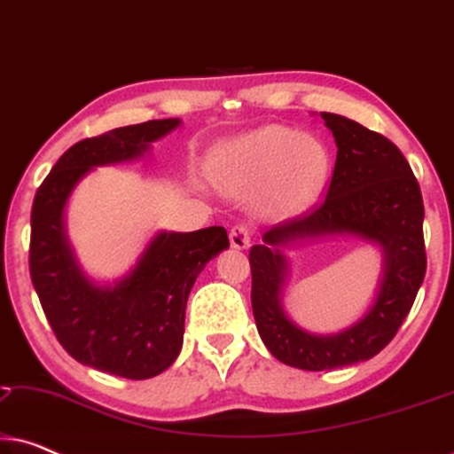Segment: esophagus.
I'll return each instance as SVG.
<instances>
[{"mask_svg":"<svg viewBox=\"0 0 454 454\" xmlns=\"http://www.w3.org/2000/svg\"><path fill=\"white\" fill-rule=\"evenodd\" d=\"M229 239H231L233 247H238V250H244V247L250 246L252 227L246 225V223H238V225H233L231 231H229Z\"/></svg>","mask_w":454,"mask_h":454,"instance_id":"obj_1","label":"esophagus"}]
</instances>
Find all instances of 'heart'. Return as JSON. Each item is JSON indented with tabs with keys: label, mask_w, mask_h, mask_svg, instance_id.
I'll return each instance as SVG.
<instances>
[{
	"label": "heart",
	"mask_w": 454,
	"mask_h": 454,
	"mask_svg": "<svg viewBox=\"0 0 454 454\" xmlns=\"http://www.w3.org/2000/svg\"><path fill=\"white\" fill-rule=\"evenodd\" d=\"M328 171V154L318 140L283 126H266L244 136L221 159L223 182L241 188L275 176L272 202L283 213L306 208Z\"/></svg>",
	"instance_id": "b5f03b06"
}]
</instances>
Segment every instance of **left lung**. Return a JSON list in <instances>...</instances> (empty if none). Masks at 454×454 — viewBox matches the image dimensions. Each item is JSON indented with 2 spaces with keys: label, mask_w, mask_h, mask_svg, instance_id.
<instances>
[{
  "label": "left lung",
  "mask_w": 454,
  "mask_h": 454,
  "mask_svg": "<svg viewBox=\"0 0 454 454\" xmlns=\"http://www.w3.org/2000/svg\"><path fill=\"white\" fill-rule=\"evenodd\" d=\"M337 142L325 200L278 223L252 246V309L260 337L278 362L322 372L374 357L399 331L426 277L424 200L407 159L388 138L343 115L322 114ZM325 232H353L380 243L385 278L375 306L347 332L318 338L297 329L278 306L284 259L278 246Z\"/></svg>",
  "instance_id": "1"
}]
</instances>
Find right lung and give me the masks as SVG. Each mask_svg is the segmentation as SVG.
I'll list each match as a JSON object with an SVG mask.
<instances>
[{"label":"right lung","instance_id":"1","mask_svg":"<svg viewBox=\"0 0 454 454\" xmlns=\"http://www.w3.org/2000/svg\"><path fill=\"white\" fill-rule=\"evenodd\" d=\"M177 126L179 120H151L76 142L43 179L30 210V278L53 334L76 362L129 380L157 376L176 362L190 289L208 260L229 247L225 227L159 233L132 275L115 287H97L74 262L61 213L92 167L140 157Z\"/></svg>","mask_w":454,"mask_h":454}]
</instances>
